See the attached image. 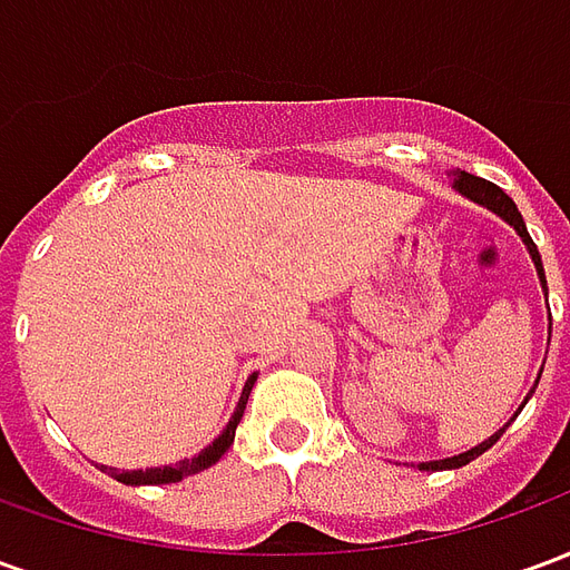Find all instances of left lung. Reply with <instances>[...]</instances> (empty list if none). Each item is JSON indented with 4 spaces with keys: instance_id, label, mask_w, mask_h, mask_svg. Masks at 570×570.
I'll use <instances>...</instances> for the list:
<instances>
[{
    "instance_id": "8db88e82",
    "label": "left lung",
    "mask_w": 570,
    "mask_h": 570,
    "mask_svg": "<svg viewBox=\"0 0 570 570\" xmlns=\"http://www.w3.org/2000/svg\"><path fill=\"white\" fill-rule=\"evenodd\" d=\"M454 176H458V179H454V186H458V191H461V195L479 200V204H485L489 210H494L498 216H503V219H507V223L513 225L515 232H519V237L525 240L528 253H531V259H534V268H538V274H540V284H543V289H547V277H543V262H540L538 244H534V240H531V235H528L525 223H522V213H519V207L513 204V198H510L503 188L494 186V183L482 179V176L466 174V170H454ZM531 394H534V391H531ZM503 430H498V433H494V436H489L485 442H479L476 449H470V452L458 454V458H445V461H430V464H421L419 470H454V466L470 464L473 458H479L482 452H489L491 445L501 440Z\"/></svg>"
}]
</instances>
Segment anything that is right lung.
<instances>
[{
	"label": "right lung",
	"mask_w": 570,
	"mask_h": 570,
	"mask_svg": "<svg viewBox=\"0 0 570 570\" xmlns=\"http://www.w3.org/2000/svg\"><path fill=\"white\" fill-rule=\"evenodd\" d=\"M253 382H256V375H253V379L244 384L240 403H237L232 421H228L223 433H219V440H213V445H207V449H204L198 458H191V461H179V464H174V466H155V470H130V473H125V470H112V466H104V470H109V473H112L118 482H125V485H164V482H179V479L191 476V473H200V470H207V466L216 464V461H219V458L228 452V445L235 442V430H237V424H240V419H244V409H247V396H249V391H253Z\"/></svg>",
	"instance_id": "right-lung-1"
}]
</instances>
